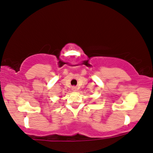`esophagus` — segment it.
<instances>
[{
    "label": "esophagus",
    "mask_w": 153,
    "mask_h": 153,
    "mask_svg": "<svg viewBox=\"0 0 153 153\" xmlns=\"http://www.w3.org/2000/svg\"><path fill=\"white\" fill-rule=\"evenodd\" d=\"M72 91H77L76 86H72Z\"/></svg>",
    "instance_id": "1"
}]
</instances>
